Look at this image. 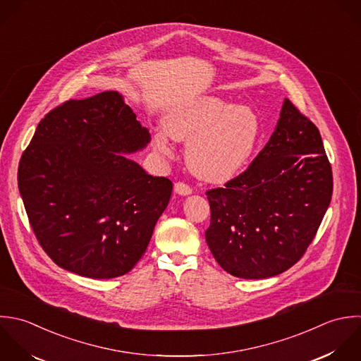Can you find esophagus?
Listing matches in <instances>:
<instances>
[{"instance_id":"34e87169","label":"esophagus","mask_w":361,"mask_h":361,"mask_svg":"<svg viewBox=\"0 0 361 361\" xmlns=\"http://www.w3.org/2000/svg\"><path fill=\"white\" fill-rule=\"evenodd\" d=\"M174 191H176L178 195H190V194L192 192V188H191L188 184L178 181V183L174 184Z\"/></svg>"}]
</instances>
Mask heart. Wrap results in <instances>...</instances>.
<instances>
[{"label":"heart","instance_id":"obj_1","mask_svg":"<svg viewBox=\"0 0 361 361\" xmlns=\"http://www.w3.org/2000/svg\"><path fill=\"white\" fill-rule=\"evenodd\" d=\"M163 130L174 140H188L185 159L197 177L224 183L238 176L250 159L262 125L252 108L208 95L173 108L163 119ZM165 135L157 132L153 146L170 154Z\"/></svg>","mask_w":361,"mask_h":361}]
</instances>
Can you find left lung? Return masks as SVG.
I'll return each mask as SVG.
<instances>
[{
    "mask_svg": "<svg viewBox=\"0 0 361 361\" xmlns=\"http://www.w3.org/2000/svg\"><path fill=\"white\" fill-rule=\"evenodd\" d=\"M332 191L321 133L286 98L276 130L247 170L224 188L207 191L205 239L212 256L239 279L284 273L314 240Z\"/></svg>",
    "mask_w": 361,
    "mask_h": 361,
    "instance_id": "1",
    "label": "left lung"
}]
</instances>
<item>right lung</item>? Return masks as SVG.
Masks as SVG:
<instances>
[{"label": "right lung", "mask_w": 361, "mask_h": 361, "mask_svg": "<svg viewBox=\"0 0 361 361\" xmlns=\"http://www.w3.org/2000/svg\"><path fill=\"white\" fill-rule=\"evenodd\" d=\"M149 142L118 91L66 101L39 122L18 188L39 245L59 267L114 279L140 260L173 190L125 156Z\"/></svg>", "instance_id": "add662e5"}]
</instances>
